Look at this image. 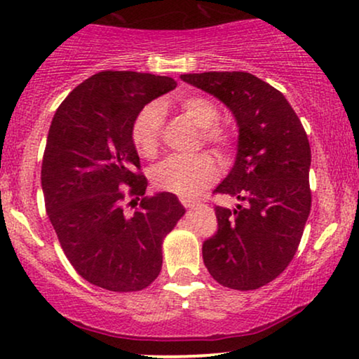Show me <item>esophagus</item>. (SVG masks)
I'll use <instances>...</instances> for the list:
<instances>
[{"instance_id": "esophagus-1", "label": "esophagus", "mask_w": 359, "mask_h": 359, "mask_svg": "<svg viewBox=\"0 0 359 359\" xmlns=\"http://www.w3.org/2000/svg\"><path fill=\"white\" fill-rule=\"evenodd\" d=\"M180 203L184 205L185 208H189V210H190V208H194V206L198 205V201L194 200V198H190V196H182V198H180Z\"/></svg>"}]
</instances>
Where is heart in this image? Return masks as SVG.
Masks as SVG:
<instances>
[{
  "instance_id": "b5f03b06",
  "label": "heart",
  "mask_w": 359,
  "mask_h": 359,
  "mask_svg": "<svg viewBox=\"0 0 359 359\" xmlns=\"http://www.w3.org/2000/svg\"><path fill=\"white\" fill-rule=\"evenodd\" d=\"M179 109L196 127L201 128L203 143L213 146L221 154L229 153L234 143L228 128L218 125L221 112L215 100L205 95H187L180 99ZM164 128V109L158 102L146 104L131 123V141L144 158L158 154ZM218 175L213 156L198 153L194 156H169L151 169V180L156 189L179 196H191L211 185Z\"/></svg>"
}]
</instances>
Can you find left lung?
I'll use <instances>...</instances> for the list:
<instances>
[{
    "instance_id": "left-lung-1",
    "label": "left lung",
    "mask_w": 359,
    "mask_h": 359,
    "mask_svg": "<svg viewBox=\"0 0 359 359\" xmlns=\"http://www.w3.org/2000/svg\"><path fill=\"white\" fill-rule=\"evenodd\" d=\"M180 78L228 105L239 127L234 168L215 190L239 205L215 206L218 232L205 241L203 262L219 285L259 290L290 265L309 218V140L285 95L254 74Z\"/></svg>"
}]
</instances>
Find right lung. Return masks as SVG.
<instances>
[{
	"label": "right lung",
	"instance_id": "right-lung-1",
	"mask_svg": "<svg viewBox=\"0 0 359 359\" xmlns=\"http://www.w3.org/2000/svg\"><path fill=\"white\" fill-rule=\"evenodd\" d=\"M175 86L149 73L100 72L53 115L40 175L45 208L69 264L90 285L148 287L163 266L164 237L185 215L172 194L144 195L148 180L131 141L136 114ZM127 199L140 201L133 215L124 213Z\"/></svg>",
	"mask_w": 359,
	"mask_h": 359
}]
</instances>
